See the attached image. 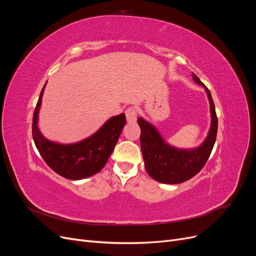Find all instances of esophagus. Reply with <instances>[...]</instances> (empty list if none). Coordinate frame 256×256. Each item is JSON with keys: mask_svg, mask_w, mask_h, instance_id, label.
I'll list each match as a JSON object with an SVG mask.
<instances>
[{"mask_svg": "<svg viewBox=\"0 0 256 256\" xmlns=\"http://www.w3.org/2000/svg\"><path fill=\"white\" fill-rule=\"evenodd\" d=\"M136 115H138V112L136 110V108L131 106L126 110V118L128 122H134L136 120Z\"/></svg>", "mask_w": 256, "mask_h": 256, "instance_id": "1", "label": "esophagus"}]
</instances>
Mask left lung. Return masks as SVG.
Masks as SVG:
<instances>
[{"mask_svg": "<svg viewBox=\"0 0 256 256\" xmlns=\"http://www.w3.org/2000/svg\"><path fill=\"white\" fill-rule=\"evenodd\" d=\"M192 78L204 86L210 104L212 124L204 142L196 148L182 150L168 144L158 129L142 118H138L141 128V150L148 175L162 184H180L196 176L207 162L216 138L218 118L212 94L198 76L192 72Z\"/></svg>", "mask_w": 256, "mask_h": 256, "instance_id": "left-lung-1", "label": "left lung"}]
</instances>
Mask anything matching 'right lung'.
I'll use <instances>...</instances> for the list:
<instances>
[{"label":"right lung","instance_id":"1","mask_svg":"<svg viewBox=\"0 0 256 256\" xmlns=\"http://www.w3.org/2000/svg\"><path fill=\"white\" fill-rule=\"evenodd\" d=\"M44 86L35 108L32 125L33 140L40 156L54 172L68 180H79L97 174L106 166L126 125L125 114L113 116L94 134L80 142L62 144L50 141L38 128V114Z\"/></svg>","mask_w":256,"mask_h":256}]
</instances>
